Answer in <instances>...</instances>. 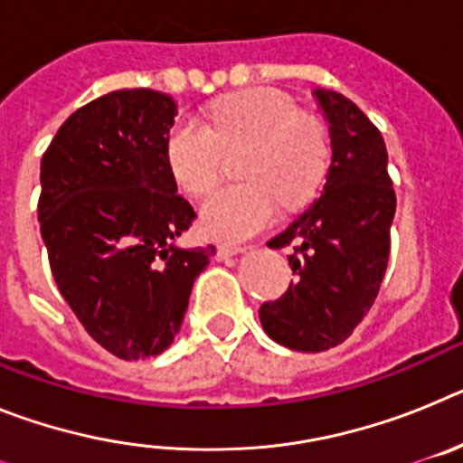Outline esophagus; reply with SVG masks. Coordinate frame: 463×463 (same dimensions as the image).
Masks as SVG:
<instances>
[{"label":"esophagus","instance_id":"34e87169","mask_svg":"<svg viewBox=\"0 0 463 463\" xmlns=\"http://www.w3.org/2000/svg\"><path fill=\"white\" fill-rule=\"evenodd\" d=\"M245 248H239V245H218V252H215V260H229V257L239 255V252H243Z\"/></svg>","mask_w":463,"mask_h":463}]
</instances>
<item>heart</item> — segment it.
Returning a JSON list of instances; mask_svg holds the SVG:
<instances>
[{"mask_svg": "<svg viewBox=\"0 0 463 463\" xmlns=\"http://www.w3.org/2000/svg\"><path fill=\"white\" fill-rule=\"evenodd\" d=\"M211 125L175 118L166 134V166L190 196H206L224 174V150L248 146L241 185L224 187L203 203L202 227L211 239L239 243L260 234L276 215L304 206L329 169V137L315 118L278 90H248L215 101Z\"/></svg>", "mask_w": 463, "mask_h": 463, "instance_id": "obj_1", "label": "heart"}]
</instances>
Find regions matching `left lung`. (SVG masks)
Returning a JSON list of instances; mask_svg holds the SVG:
<instances>
[{
  "mask_svg": "<svg viewBox=\"0 0 463 463\" xmlns=\"http://www.w3.org/2000/svg\"><path fill=\"white\" fill-rule=\"evenodd\" d=\"M331 137V165L322 196L269 248H292L294 282L260 308L269 336L298 353L336 347L378 297L390 260L396 194L378 127L357 104L315 90Z\"/></svg>",
  "mask_w": 463,
  "mask_h": 463,
  "instance_id": "left-lung-1",
  "label": "left lung"
}]
</instances>
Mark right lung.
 Segmentation results:
<instances>
[{
	"label": "right lung",
	"instance_id": "right-lung-1",
	"mask_svg": "<svg viewBox=\"0 0 463 463\" xmlns=\"http://www.w3.org/2000/svg\"><path fill=\"white\" fill-rule=\"evenodd\" d=\"M175 113L165 92L116 90L71 113L41 157L52 278L90 336L127 362L174 343L215 255L175 243L196 218L166 166Z\"/></svg>",
	"mask_w": 463,
	"mask_h": 463
}]
</instances>
